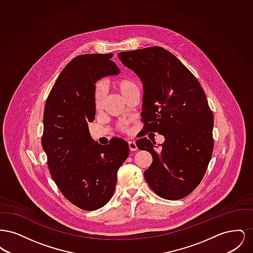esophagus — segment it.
<instances>
[{"label": "esophagus", "mask_w": 253, "mask_h": 253, "mask_svg": "<svg viewBox=\"0 0 253 253\" xmlns=\"http://www.w3.org/2000/svg\"><path fill=\"white\" fill-rule=\"evenodd\" d=\"M129 148H130V150L131 151H136L137 150V146H136V143L133 141V140H131V141H129Z\"/></svg>", "instance_id": "esophagus-1"}]
</instances>
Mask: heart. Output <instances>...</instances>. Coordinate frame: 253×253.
Wrapping results in <instances>:
<instances>
[{
    "label": "heart",
    "mask_w": 253,
    "mask_h": 253,
    "mask_svg": "<svg viewBox=\"0 0 253 253\" xmlns=\"http://www.w3.org/2000/svg\"><path fill=\"white\" fill-rule=\"evenodd\" d=\"M115 86L118 89V91L121 93V96L124 99H126L128 96L132 94L135 91H138L137 85L135 84L131 80L128 79H121L115 83ZM102 100H103V87L102 84H98L96 85L94 95V106L96 112H99L102 108ZM122 129H126V124H123L121 126Z\"/></svg>",
    "instance_id": "obj_1"
}]
</instances>
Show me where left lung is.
<instances>
[{
	"label": "left lung",
	"instance_id": "8db88e82",
	"mask_svg": "<svg viewBox=\"0 0 253 253\" xmlns=\"http://www.w3.org/2000/svg\"><path fill=\"white\" fill-rule=\"evenodd\" d=\"M119 58L143 84V131L165 138L160 148L146 137L136 140L137 148L153 157L145 179L162 198H184L202 180L213 151V115L204 90L166 49L121 52Z\"/></svg>",
	"mask_w": 253,
	"mask_h": 253
}]
</instances>
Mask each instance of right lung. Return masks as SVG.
I'll list each match as a JSON object with an SVG mask.
<instances>
[{
    "label": "right lung",
    "mask_w": 253,
    "mask_h": 253,
    "mask_svg": "<svg viewBox=\"0 0 253 253\" xmlns=\"http://www.w3.org/2000/svg\"><path fill=\"white\" fill-rule=\"evenodd\" d=\"M113 54H84L60 72L45 102L42 144L51 176L64 197L85 211L108 203L117 173L129 156L128 142L113 137L101 145L91 137L94 95L101 78L119 75Z\"/></svg>",
    "instance_id": "right-lung-1"
}]
</instances>
